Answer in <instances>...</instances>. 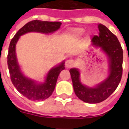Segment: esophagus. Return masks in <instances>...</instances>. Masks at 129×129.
<instances>
[{"instance_id": "34e87169", "label": "esophagus", "mask_w": 129, "mask_h": 129, "mask_svg": "<svg viewBox=\"0 0 129 129\" xmlns=\"http://www.w3.org/2000/svg\"><path fill=\"white\" fill-rule=\"evenodd\" d=\"M74 63V61L72 59H68L66 62V67L67 68H70L71 67L73 66Z\"/></svg>"}]
</instances>
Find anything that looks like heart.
<instances>
[{
    "instance_id": "obj_1",
    "label": "heart",
    "mask_w": 129,
    "mask_h": 129,
    "mask_svg": "<svg viewBox=\"0 0 129 129\" xmlns=\"http://www.w3.org/2000/svg\"><path fill=\"white\" fill-rule=\"evenodd\" d=\"M84 33V30L81 28H75L71 31L70 33V37L72 38H79Z\"/></svg>"
}]
</instances>
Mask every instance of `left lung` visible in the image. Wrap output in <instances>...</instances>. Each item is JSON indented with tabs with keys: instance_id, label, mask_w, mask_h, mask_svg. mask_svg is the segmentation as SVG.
<instances>
[{
	"instance_id": "left-lung-1",
	"label": "left lung",
	"mask_w": 129,
	"mask_h": 129,
	"mask_svg": "<svg viewBox=\"0 0 129 129\" xmlns=\"http://www.w3.org/2000/svg\"><path fill=\"white\" fill-rule=\"evenodd\" d=\"M99 35L92 39V45L99 48L108 59V75L104 81L93 87L84 84L79 69L70 70L73 87L79 99L90 104L99 103L108 98L116 90L122 78L123 51L116 35L102 24L98 25Z\"/></svg>"
}]
</instances>
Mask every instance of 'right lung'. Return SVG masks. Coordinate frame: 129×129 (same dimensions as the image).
<instances>
[{"label":"right lung","instance_id":"add662e5","mask_svg":"<svg viewBox=\"0 0 129 129\" xmlns=\"http://www.w3.org/2000/svg\"><path fill=\"white\" fill-rule=\"evenodd\" d=\"M60 22H49L34 20L27 23L18 31L9 45L7 63L11 81L16 89L28 99L40 101L48 98L52 94L59 74L65 69L64 61L50 69L43 82L25 76L21 70L16 54V45L21 35L30 32L51 34L60 28Z\"/></svg>","mask_w":129,"mask_h":129}]
</instances>
